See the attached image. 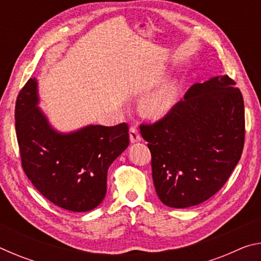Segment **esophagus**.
Masks as SVG:
<instances>
[{
  "mask_svg": "<svg viewBox=\"0 0 261 261\" xmlns=\"http://www.w3.org/2000/svg\"><path fill=\"white\" fill-rule=\"evenodd\" d=\"M141 140V137L139 135L138 130H137V127L135 126H131L130 127V141L132 144L135 143H138V141Z\"/></svg>",
  "mask_w": 261,
  "mask_h": 261,
  "instance_id": "34e87169",
  "label": "esophagus"
}]
</instances>
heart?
Returning <instances> with one entry per match:
<instances>
[{
    "label": "heart",
    "mask_w": 261,
    "mask_h": 261,
    "mask_svg": "<svg viewBox=\"0 0 261 261\" xmlns=\"http://www.w3.org/2000/svg\"><path fill=\"white\" fill-rule=\"evenodd\" d=\"M178 87L177 84L170 81L162 84L155 91L141 100L140 110L148 117H161L174 107L177 100Z\"/></svg>",
    "instance_id": "heart-1"
}]
</instances>
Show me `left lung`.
<instances>
[{
  "mask_svg": "<svg viewBox=\"0 0 261 261\" xmlns=\"http://www.w3.org/2000/svg\"><path fill=\"white\" fill-rule=\"evenodd\" d=\"M152 155V177L166 206H196L219 191L240 161L244 101L236 83L216 76L189 88L165 117L140 125Z\"/></svg>",
  "mask_w": 261,
  "mask_h": 261,
  "instance_id": "1",
  "label": "left lung"
}]
</instances>
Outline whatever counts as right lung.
<instances>
[{"label":"right lung","instance_id":"1","mask_svg":"<svg viewBox=\"0 0 261 261\" xmlns=\"http://www.w3.org/2000/svg\"><path fill=\"white\" fill-rule=\"evenodd\" d=\"M38 102L37 79L30 78L17 96L15 109L26 176L61 208L94 210L106 196L109 166L129 146V126L87 125L62 134L49 124Z\"/></svg>","mask_w":261,"mask_h":261}]
</instances>
